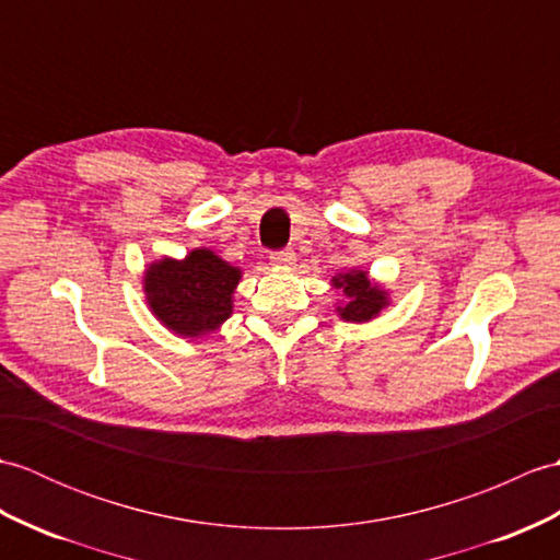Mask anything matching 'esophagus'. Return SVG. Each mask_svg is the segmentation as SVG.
<instances>
[{"mask_svg": "<svg viewBox=\"0 0 560 560\" xmlns=\"http://www.w3.org/2000/svg\"><path fill=\"white\" fill-rule=\"evenodd\" d=\"M271 265H277V267H291V265H295V253H293V250H283V253L271 255Z\"/></svg>", "mask_w": 560, "mask_h": 560, "instance_id": "obj_1", "label": "esophagus"}]
</instances>
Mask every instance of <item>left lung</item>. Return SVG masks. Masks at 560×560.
I'll use <instances>...</instances> for the list:
<instances>
[{"label": "left lung", "mask_w": 560, "mask_h": 560, "mask_svg": "<svg viewBox=\"0 0 560 560\" xmlns=\"http://www.w3.org/2000/svg\"><path fill=\"white\" fill-rule=\"evenodd\" d=\"M331 285L341 293V301L336 303V315L343 322H372L392 305V293H388L386 285L372 279L365 269L353 267L348 271H336Z\"/></svg>", "instance_id": "8db88e82"}]
</instances>
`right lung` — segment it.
I'll list each match as a JSON object with an SVG mask.
<instances>
[{
    "mask_svg": "<svg viewBox=\"0 0 560 560\" xmlns=\"http://www.w3.org/2000/svg\"><path fill=\"white\" fill-rule=\"evenodd\" d=\"M243 269L229 265L210 248L186 257H160L142 271L145 303L164 329L184 339H202L233 315V291Z\"/></svg>",
    "mask_w": 560,
    "mask_h": 560,
    "instance_id": "add662e5",
    "label": "right lung"
}]
</instances>
